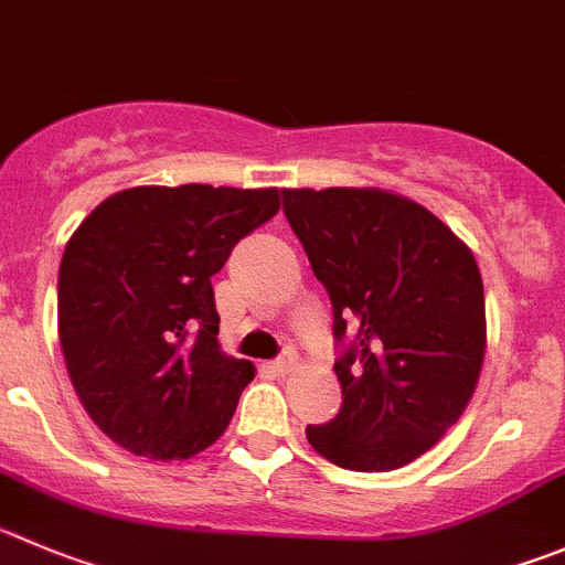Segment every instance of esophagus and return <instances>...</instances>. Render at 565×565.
Returning <instances> with one entry per match:
<instances>
[{
  "mask_svg": "<svg viewBox=\"0 0 565 565\" xmlns=\"http://www.w3.org/2000/svg\"><path fill=\"white\" fill-rule=\"evenodd\" d=\"M295 362H298V356H295V351H289V348H287V351H284V354L278 356V360L273 362L270 367H273V373H278V376H284V373L292 371Z\"/></svg>",
  "mask_w": 565,
  "mask_h": 565,
  "instance_id": "1",
  "label": "esophagus"
}]
</instances>
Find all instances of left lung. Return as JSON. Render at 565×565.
Segmentation results:
<instances>
[{
  "instance_id": "obj_1",
  "label": "left lung",
  "mask_w": 565,
  "mask_h": 565,
  "mask_svg": "<svg viewBox=\"0 0 565 565\" xmlns=\"http://www.w3.org/2000/svg\"><path fill=\"white\" fill-rule=\"evenodd\" d=\"M284 214L334 312L342 407L307 426L348 471H395L460 420L484 360L471 250L424 205L382 189H284Z\"/></svg>"
}]
</instances>
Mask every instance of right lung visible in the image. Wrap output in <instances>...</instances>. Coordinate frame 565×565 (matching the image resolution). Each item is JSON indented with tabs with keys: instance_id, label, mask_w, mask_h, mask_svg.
<instances>
[{
	"instance_id": "right-lung-1",
	"label": "right lung",
	"mask_w": 565,
	"mask_h": 565,
	"mask_svg": "<svg viewBox=\"0 0 565 565\" xmlns=\"http://www.w3.org/2000/svg\"><path fill=\"white\" fill-rule=\"evenodd\" d=\"M278 211V189L136 186L72 234L57 273L63 360L94 424L150 460L209 449L253 379L220 351L211 276Z\"/></svg>"
}]
</instances>
